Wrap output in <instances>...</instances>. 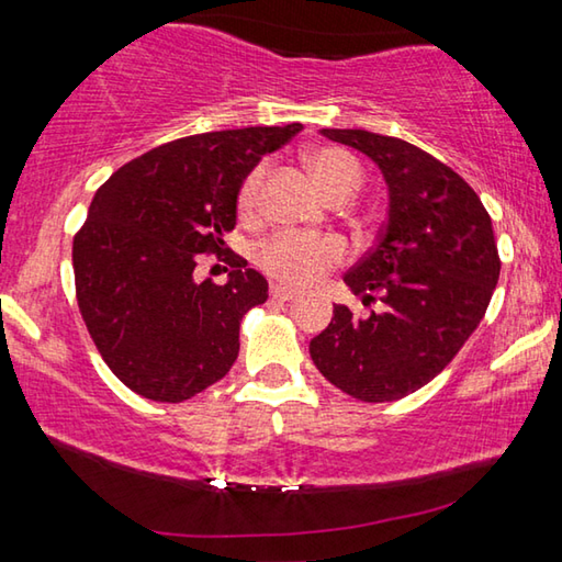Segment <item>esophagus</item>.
<instances>
[{"mask_svg":"<svg viewBox=\"0 0 562 562\" xmlns=\"http://www.w3.org/2000/svg\"><path fill=\"white\" fill-rule=\"evenodd\" d=\"M270 297L278 300V302H290L297 297V292L290 290V288H282V284H272L270 288Z\"/></svg>","mask_w":562,"mask_h":562,"instance_id":"obj_1","label":"esophagus"}]
</instances>
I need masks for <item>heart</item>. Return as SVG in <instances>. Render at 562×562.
Masks as SVG:
<instances>
[{
  "mask_svg": "<svg viewBox=\"0 0 562 562\" xmlns=\"http://www.w3.org/2000/svg\"><path fill=\"white\" fill-rule=\"evenodd\" d=\"M304 160H307L317 186L325 190V195L331 198V201H339V198L347 201L349 195L357 193L361 178H364L361 164L345 148H310ZM262 178L265 166L252 168L250 173L245 176L240 190H237V211H240L243 217H252L258 213ZM345 260L347 245L341 243L337 235L280 231L270 235L265 243H260L258 250H255V262H258V268L268 274V278L282 284H290V288H310V284H315L322 274L337 268V265Z\"/></svg>",
  "mask_w": 562,
  "mask_h": 562,
  "instance_id": "heart-1",
  "label": "heart"
}]
</instances>
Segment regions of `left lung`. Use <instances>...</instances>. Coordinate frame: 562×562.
Instances as JSON below:
<instances>
[{"label":"left lung","mask_w":562,"mask_h":562,"mask_svg":"<svg viewBox=\"0 0 562 562\" xmlns=\"http://www.w3.org/2000/svg\"><path fill=\"white\" fill-rule=\"evenodd\" d=\"M322 136L361 150L386 180V223L345 274L361 302L384 310L355 317L337 304L310 357L359 402H396L443 372L486 315L501 274L491 215L456 170L402 138L361 128Z\"/></svg>","instance_id":"obj_1"}]
</instances>
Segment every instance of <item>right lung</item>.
I'll list each match as a JSON object with an SVG mask.
<instances>
[{"label": "right lung", "instance_id": "obj_1", "mask_svg": "<svg viewBox=\"0 0 562 562\" xmlns=\"http://www.w3.org/2000/svg\"><path fill=\"white\" fill-rule=\"evenodd\" d=\"M300 131L290 123L170 140L97 190L74 235L76 300L99 355L131 392L178 404L231 372L240 322L268 300V280L223 237L245 176ZM201 254L232 265L225 285L196 282Z\"/></svg>", "mask_w": 562, "mask_h": 562}]
</instances>
